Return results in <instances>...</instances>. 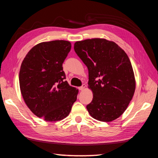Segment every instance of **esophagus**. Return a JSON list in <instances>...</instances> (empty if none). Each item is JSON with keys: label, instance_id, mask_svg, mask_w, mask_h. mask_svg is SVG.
<instances>
[{"label": "esophagus", "instance_id": "obj_1", "mask_svg": "<svg viewBox=\"0 0 158 158\" xmlns=\"http://www.w3.org/2000/svg\"><path fill=\"white\" fill-rule=\"evenodd\" d=\"M85 88V84H83L81 86H80L79 88V90H84V88Z\"/></svg>", "mask_w": 158, "mask_h": 158}]
</instances>
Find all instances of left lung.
Segmentation results:
<instances>
[{
    "instance_id": "obj_1",
    "label": "left lung",
    "mask_w": 158,
    "mask_h": 158,
    "mask_svg": "<svg viewBox=\"0 0 158 158\" xmlns=\"http://www.w3.org/2000/svg\"><path fill=\"white\" fill-rule=\"evenodd\" d=\"M74 49L88 69V88L93 98L89 114L112 122L127 110L135 90V79L127 53L113 41L92 39L77 41Z\"/></svg>"
}]
</instances>
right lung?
Instances as JSON below:
<instances>
[{
	"mask_svg": "<svg viewBox=\"0 0 158 158\" xmlns=\"http://www.w3.org/2000/svg\"><path fill=\"white\" fill-rule=\"evenodd\" d=\"M71 49L70 42H42L28 52L19 72L20 89L24 102L36 116L48 122L69 114L78 89L65 81L63 63Z\"/></svg>",
	"mask_w": 158,
	"mask_h": 158,
	"instance_id": "1",
	"label": "right lung"
}]
</instances>
